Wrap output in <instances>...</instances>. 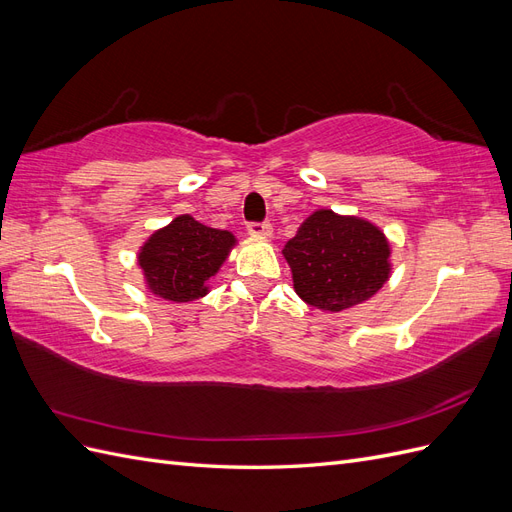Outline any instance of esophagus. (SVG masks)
I'll return each instance as SVG.
<instances>
[{
    "label": "esophagus",
    "mask_w": 512,
    "mask_h": 512,
    "mask_svg": "<svg viewBox=\"0 0 512 512\" xmlns=\"http://www.w3.org/2000/svg\"><path fill=\"white\" fill-rule=\"evenodd\" d=\"M247 232L254 237L269 239V237H273V226L269 222H250L247 224Z\"/></svg>",
    "instance_id": "esophagus-1"
}]
</instances>
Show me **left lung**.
Here are the masks:
<instances>
[{
	"instance_id": "left-lung-1",
	"label": "left lung",
	"mask_w": 512,
	"mask_h": 512,
	"mask_svg": "<svg viewBox=\"0 0 512 512\" xmlns=\"http://www.w3.org/2000/svg\"><path fill=\"white\" fill-rule=\"evenodd\" d=\"M299 297L322 312H342L367 299L391 275V245L363 218L318 209L282 250Z\"/></svg>"
}]
</instances>
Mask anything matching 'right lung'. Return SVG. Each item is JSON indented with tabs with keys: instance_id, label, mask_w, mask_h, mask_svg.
<instances>
[{
	"instance_id": "obj_1",
	"label": "right lung",
	"mask_w": 512,
	"mask_h": 512,
	"mask_svg": "<svg viewBox=\"0 0 512 512\" xmlns=\"http://www.w3.org/2000/svg\"><path fill=\"white\" fill-rule=\"evenodd\" d=\"M235 243L232 232L209 228L185 213L153 232L138 252V265L156 297L188 303L209 292L207 282L220 271Z\"/></svg>"
}]
</instances>
